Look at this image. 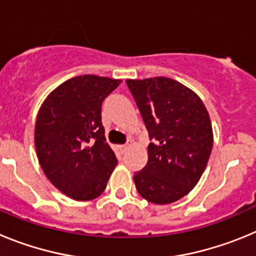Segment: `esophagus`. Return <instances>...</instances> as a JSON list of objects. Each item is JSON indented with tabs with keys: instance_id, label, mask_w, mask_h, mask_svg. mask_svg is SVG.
Wrapping results in <instances>:
<instances>
[{
	"instance_id": "1",
	"label": "esophagus",
	"mask_w": 256,
	"mask_h": 256,
	"mask_svg": "<svg viewBox=\"0 0 256 256\" xmlns=\"http://www.w3.org/2000/svg\"><path fill=\"white\" fill-rule=\"evenodd\" d=\"M128 148H130V144H120V146H119V150H120L122 152H124Z\"/></svg>"
}]
</instances>
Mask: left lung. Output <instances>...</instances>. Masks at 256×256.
Returning <instances> with one entry per match:
<instances>
[{"mask_svg": "<svg viewBox=\"0 0 256 256\" xmlns=\"http://www.w3.org/2000/svg\"><path fill=\"white\" fill-rule=\"evenodd\" d=\"M148 132V160L133 176L140 195L152 204L186 196L206 168L212 130L200 97L165 76L126 79Z\"/></svg>", "mask_w": 256, "mask_h": 256, "instance_id": "8db88e82", "label": "left lung"}]
</instances>
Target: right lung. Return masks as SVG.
Listing matches in <instances>:
<instances>
[{"mask_svg": "<svg viewBox=\"0 0 256 256\" xmlns=\"http://www.w3.org/2000/svg\"><path fill=\"white\" fill-rule=\"evenodd\" d=\"M120 83L91 74L76 76L52 91L38 112L34 142L40 168L74 200L100 196L118 164L105 138L101 106Z\"/></svg>", "mask_w": 256, "mask_h": 256, "instance_id": "right-lung-1", "label": "right lung"}]
</instances>
